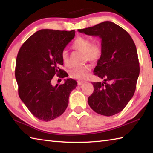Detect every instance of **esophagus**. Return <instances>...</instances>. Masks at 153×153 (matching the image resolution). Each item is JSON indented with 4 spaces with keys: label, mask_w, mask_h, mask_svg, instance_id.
<instances>
[{
    "label": "esophagus",
    "mask_w": 153,
    "mask_h": 153,
    "mask_svg": "<svg viewBox=\"0 0 153 153\" xmlns=\"http://www.w3.org/2000/svg\"><path fill=\"white\" fill-rule=\"evenodd\" d=\"M84 84V82H79V81L77 82V85H78V86H82V85H83Z\"/></svg>",
    "instance_id": "1"
}]
</instances>
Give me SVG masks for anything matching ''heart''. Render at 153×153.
Listing matches in <instances>:
<instances>
[{"instance_id": "b5f03b06", "label": "heart", "mask_w": 153, "mask_h": 153, "mask_svg": "<svg viewBox=\"0 0 153 153\" xmlns=\"http://www.w3.org/2000/svg\"><path fill=\"white\" fill-rule=\"evenodd\" d=\"M71 47L74 50L79 51L84 53V60L85 61H90L92 63H97L101 58L102 55V48L99 43H92V41L88 38L84 37L77 38L72 45ZM62 62L65 66L70 65L69 57L67 51L64 50L61 54ZM91 67L88 65L75 67L69 72V76L71 78L84 80L88 76Z\"/></svg>"}]
</instances>
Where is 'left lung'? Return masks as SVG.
Returning <instances> with one entry per match:
<instances>
[{"instance_id": "8db88e82", "label": "left lung", "mask_w": 153, "mask_h": 153, "mask_svg": "<svg viewBox=\"0 0 153 153\" xmlns=\"http://www.w3.org/2000/svg\"><path fill=\"white\" fill-rule=\"evenodd\" d=\"M78 32L102 39V55L94 72L104 82L92 83L94 92L88 98V105L100 115H115L126 107L136 88L140 66L135 44L123 28L111 22Z\"/></svg>"}]
</instances>
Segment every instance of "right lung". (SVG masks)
I'll return each mask as SVG.
<instances>
[{"label": "right lung", "mask_w": 153, "mask_h": 153, "mask_svg": "<svg viewBox=\"0 0 153 153\" xmlns=\"http://www.w3.org/2000/svg\"><path fill=\"white\" fill-rule=\"evenodd\" d=\"M75 36L70 32L41 30L33 33L21 46L15 65V78L19 98L33 116L44 121H51L64 113L71 92L77 82L67 79L53 86L51 80L67 74L61 54Z\"/></svg>", "instance_id": "add662e5"}]
</instances>
